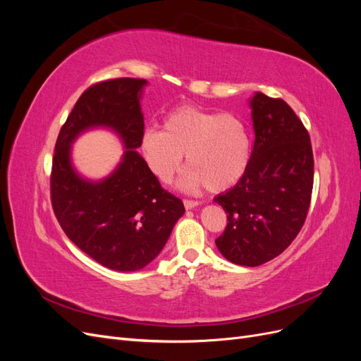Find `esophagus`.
Returning <instances> with one entry per match:
<instances>
[{
  "mask_svg": "<svg viewBox=\"0 0 361 361\" xmlns=\"http://www.w3.org/2000/svg\"><path fill=\"white\" fill-rule=\"evenodd\" d=\"M200 203L199 202H195V200H188V199H185L183 200V206L187 207V209H192V207H195V206H199Z\"/></svg>",
  "mask_w": 361,
  "mask_h": 361,
  "instance_id": "34e87169",
  "label": "esophagus"
}]
</instances>
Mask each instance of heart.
Segmentation results:
<instances>
[{
    "label": "heart",
    "instance_id": "heart-1",
    "mask_svg": "<svg viewBox=\"0 0 361 361\" xmlns=\"http://www.w3.org/2000/svg\"><path fill=\"white\" fill-rule=\"evenodd\" d=\"M250 150V137L241 118L192 105L174 108L164 117L162 130L147 129L141 137V154L161 182L173 179L185 154L190 167L180 182L185 190H231L244 176Z\"/></svg>",
    "mask_w": 361,
    "mask_h": 361
}]
</instances>
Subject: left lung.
I'll use <instances>...</instances> for the list:
<instances>
[{"mask_svg":"<svg viewBox=\"0 0 361 361\" xmlns=\"http://www.w3.org/2000/svg\"><path fill=\"white\" fill-rule=\"evenodd\" d=\"M250 106L253 150L244 176L214 199L227 214L215 244L233 264L259 267L301 231L313 190V152L307 129L285 101L257 92Z\"/></svg>","mask_w":361,"mask_h":361,"instance_id":"1","label":"left lung"}]
</instances>
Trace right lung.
<instances>
[{
  "label": "right lung",
  "mask_w": 361,
  "mask_h": 361,
  "mask_svg": "<svg viewBox=\"0 0 361 361\" xmlns=\"http://www.w3.org/2000/svg\"><path fill=\"white\" fill-rule=\"evenodd\" d=\"M146 84L116 78L89 87L61 126L52 158L51 203L61 228L85 255L116 271L150 264L185 212L182 200L161 187L135 150L145 134L140 97ZM97 126L113 128L127 150L110 177L92 183L73 170L70 145Z\"/></svg>",
  "instance_id": "1"
}]
</instances>
